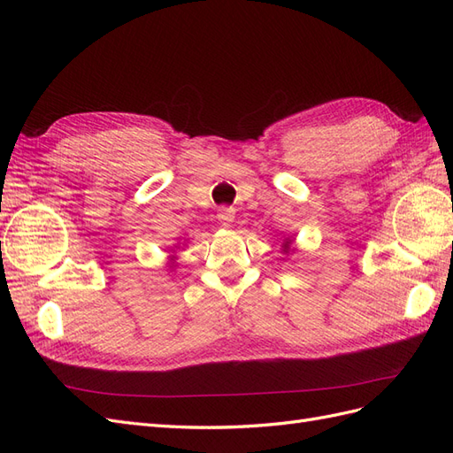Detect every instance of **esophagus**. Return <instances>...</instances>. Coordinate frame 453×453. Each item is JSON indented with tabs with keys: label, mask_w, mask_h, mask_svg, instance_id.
Here are the masks:
<instances>
[{
	"label": "esophagus",
	"mask_w": 453,
	"mask_h": 453,
	"mask_svg": "<svg viewBox=\"0 0 453 453\" xmlns=\"http://www.w3.org/2000/svg\"><path fill=\"white\" fill-rule=\"evenodd\" d=\"M236 217V210L234 208H226V205H223V208H219L217 211V219L221 221L223 226H230V223L234 221Z\"/></svg>",
	"instance_id": "1"
}]
</instances>
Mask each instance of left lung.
I'll list each match as a JSON object with an SVG mask.
<instances>
[{
    "instance_id": "obj_1",
    "label": "left lung",
    "mask_w": 453,
    "mask_h": 453,
    "mask_svg": "<svg viewBox=\"0 0 453 453\" xmlns=\"http://www.w3.org/2000/svg\"><path fill=\"white\" fill-rule=\"evenodd\" d=\"M289 245H291V240H285V243H283V251H289Z\"/></svg>"
}]
</instances>
